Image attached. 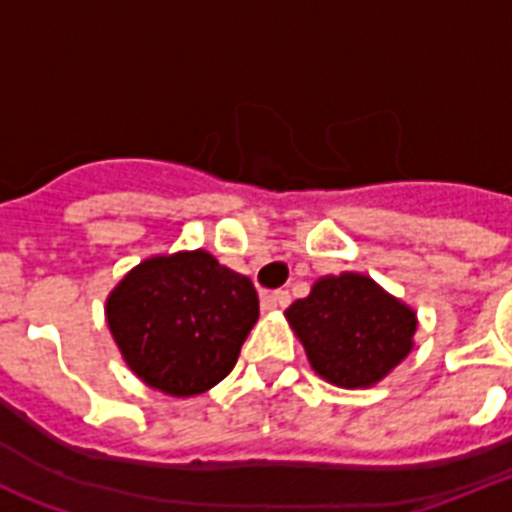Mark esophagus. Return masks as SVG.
I'll return each instance as SVG.
<instances>
[{"label": "esophagus", "instance_id": "34e87169", "mask_svg": "<svg viewBox=\"0 0 512 512\" xmlns=\"http://www.w3.org/2000/svg\"><path fill=\"white\" fill-rule=\"evenodd\" d=\"M289 303H292V295H289L287 289H276V292H268V295H263V308H265V311L287 308Z\"/></svg>", "mask_w": 512, "mask_h": 512}]
</instances>
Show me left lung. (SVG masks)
Instances as JSON below:
<instances>
[{
	"mask_svg": "<svg viewBox=\"0 0 512 512\" xmlns=\"http://www.w3.org/2000/svg\"><path fill=\"white\" fill-rule=\"evenodd\" d=\"M287 319L313 369L340 388L382 380L412 350L417 329L412 308L358 273L316 281L311 295L289 305Z\"/></svg>",
	"mask_w": 512,
	"mask_h": 512,
	"instance_id": "obj_1",
	"label": "left lung"
}]
</instances>
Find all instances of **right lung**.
<instances>
[{
	"label": "right lung",
	"instance_id": "obj_1",
	"mask_svg": "<svg viewBox=\"0 0 512 512\" xmlns=\"http://www.w3.org/2000/svg\"><path fill=\"white\" fill-rule=\"evenodd\" d=\"M106 316L140 380L170 396H196L231 372L260 300L247 276L199 249L140 263L111 292Z\"/></svg>",
	"mask_w": 512,
	"mask_h": 512
}]
</instances>
